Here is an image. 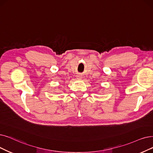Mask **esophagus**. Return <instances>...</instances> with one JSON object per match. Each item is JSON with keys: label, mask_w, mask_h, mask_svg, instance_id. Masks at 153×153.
Wrapping results in <instances>:
<instances>
[{"label": "esophagus", "mask_w": 153, "mask_h": 153, "mask_svg": "<svg viewBox=\"0 0 153 153\" xmlns=\"http://www.w3.org/2000/svg\"><path fill=\"white\" fill-rule=\"evenodd\" d=\"M77 78H82V77H81L80 75H78V76H77Z\"/></svg>", "instance_id": "34e87169"}]
</instances>
